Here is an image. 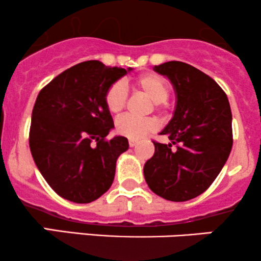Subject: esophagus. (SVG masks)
<instances>
[{
	"mask_svg": "<svg viewBox=\"0 0 261 261\" xmlns=\"http://www.w3.org/2000/svg\"><path fill=\"white\" fill-rule=\"evenodd\" d=\"M137 143H139V141L137 140H128V145H130V147H135Z\"/></svg>",
	"mask_w": 261,
	"mask_h": 261,
	"instance_id": "obj_1",
	"label": "esophagus"
}]
</instances>
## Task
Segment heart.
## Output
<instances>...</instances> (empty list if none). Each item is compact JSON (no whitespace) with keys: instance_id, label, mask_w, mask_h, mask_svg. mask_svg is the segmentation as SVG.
<instances>
[{"instance_id":"heart-1","label":"heart","mask_w":261,"mask_h":261,"mask_svg":"<svg viewBox=\"0 0 261 261\" xmlns=\"http://www.w3.org/2000/svg\"><path fill=\"white\" fill-rule=\"evenodd\" d=\"M133 86L137 91L145 93L154 103L160 107L167 100L169 95V85L160 74L148 72L137 76L133 80ZM126 91L121 83H114L109 87L106 93V106L109 113L118 115L122 112L126 104ZM158 127V122L153 118L135 119L130 116H124L119 119L115 124V131L120 136L130 140H140L148 133H152Z\"/></svg>"}]
</instances>
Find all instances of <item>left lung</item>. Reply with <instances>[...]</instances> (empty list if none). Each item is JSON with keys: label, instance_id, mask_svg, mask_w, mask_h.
<instances>
[{"label": "left lung", "instance_id": "8db88e82", "mask_svg": "<svg viewBox=\"0 0 261 261\" xmlns=\"http://www.w3.org/2000/svg\"><path fill=\"white\" fill-rule=\"evenodd\" d=\"M153 70L172 83L175 108L160 133L170 142H153L154 154L145 163L143 175L158 196L188 201L207 190L228 160L233 143L229 101L222 88L194 66L168 61Z\"/></svg>", "mask_w": 261, "mask_h": 261}]
</instances>
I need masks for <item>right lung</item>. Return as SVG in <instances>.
<instances>
[{"label":"right lung","instance_id":"right-lung-1","mask_svg":"<svg viewBox=\"0 0 261 261\" xmlns=\"http://www.w3.org/2000/svg\"><path fill=\"white\" fill-rule=\"evenodd\" d=\"M97 60L60 73L38 94L32 113L29 147L39 172L58 195L76 203L97 200L112 187L116 160L127 151L106 106L110 86L131 72Z\"/></svg>","mask_w":261,"mask_h":261}]
</instances>
